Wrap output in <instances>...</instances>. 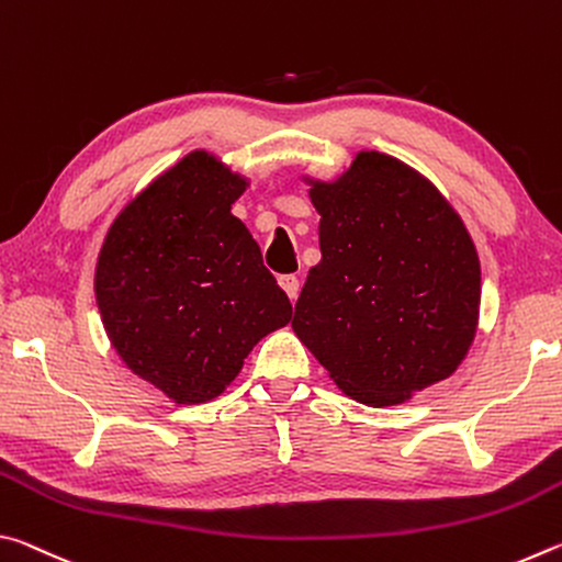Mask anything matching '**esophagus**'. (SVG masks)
Instances as JSON below:
<instances>
[{"label":"esophagus","instance_id":"1","mask_svg":"<svg viewBox=\"0 0 562 562\" xmlns=\"http://www.w3.org/2000/svg\"><path fill=\"white\" fill-rule=\"evenodd\" d=\"M280 288L288 292V297L294 302L297 300V294H300V280L294 278V274H282L280 278Z\"/></svg>","mask_w":562,"mask_h":562}]
</instances>
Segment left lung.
Here are the masks:
<instances>
[{
	"label": "left lung",
	"mask_w": 562,
	"mask_h": 562,
	"mask_svg": "<svg viewBox=\"0 0 562 562\" xmlns=\"http://www.w3.org/2000/svg\"><path fill=\"white\" fill-rule=\"evenodd\" d=\"M322 260L292 329L347 396L396 406L449 379L479 329L481 262L461 215L394 156L357 150L337 178L302 176Z\"/></svg>",
	"instance_id": "obj_1"
}]
</instances>
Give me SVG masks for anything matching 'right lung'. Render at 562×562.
Wrapping results in <instances>:
<instances>
[{"mask_svg": "<svg viewBox=\"0 0 562 562\" xmlns=\"http://www.w3.org/2000/svg\"><path fill=\"white\" fill-rule=\"evenodd\" d=\"M250 178L198 148L111 223L93 292L111 347L176 406L221 396L292 304L233 203Z\"/></svg>", "mask_w": 562, "mask_h": 562, "instance_id": "add662e5", "label": "right lung"}]
</instances>
